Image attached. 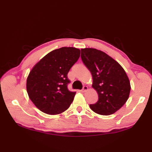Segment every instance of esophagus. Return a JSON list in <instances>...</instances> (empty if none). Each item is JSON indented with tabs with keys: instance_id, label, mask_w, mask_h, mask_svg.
I'll return each mask as SVG.
<instances>
[{
	"instance_id": "obj_1",
	"label": "esophagus",
	"mask_w": 152,
	"mask_h": 152,
	"mask_svg": "<svg viewBox=\"0 0 152 152\" xmlns=\"http://www.w3.org/2000/svg\"><path fill=\"white\" fill-rule=\"evenodd\" d=\"M88 90V86H83V89H82V92H86V91H87Z\"/></svg>"
}]
</instances>
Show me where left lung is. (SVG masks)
Returning a JSON list of instances; mask_svg holds the SVG:
<instances>
[{
  "mask_svg": "<svg viewBox=\"0 0 152 152\" xmlns=\"http://www.w3.org/2000/svg\"><path fill=\"white\" fill-rule=\"evenodd\" d=\"M81 58L93 77L92 88L99 99L89 106L98 114L108 115L120 109L129 99L130 81L117 61L95 48L81 49Z\"/></svg>",
  "mask_w": 152,
  "mask_h": 152,
  "instance_id": "obj_1",
  "label": "left lung"
}]
</instances>
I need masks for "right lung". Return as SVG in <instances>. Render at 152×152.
Listing matches in <instances>:
<instances>
[{"instance_id":"obj_1","label":"right lung","mask_w":152,"mask_h":152,"mask_svg":"<svg viewBox=\"0 0 152 152\" xmlns=\"http://www.w3.org/2000/svg\"><path fill=\"white\" fill-rule=\"evenodd\" d=\"M80 56V50L63 47L48 53L30 71L27 91L37 108L45 114L63 113L72 102L75 91H70L67 74Z\"/></svg>"}]
</instances>
